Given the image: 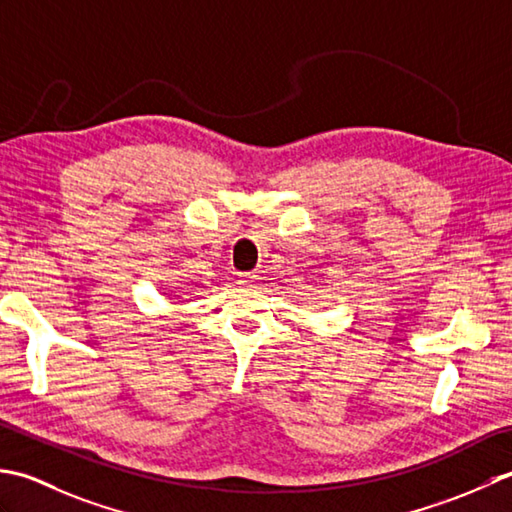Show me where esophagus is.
I'll use <instances>...</instances> for the list:
<instances>
[{
	"label": "esophagus",
	"instance_id": "1",
	"mask_svg": "<svg viewBox=\"0 0 512 512\" xmlns=\"http://www.w3.org/2000/svg\"><path fill=\"white\" fill-rule=\"evenodd\" d=\"M238 283L245 285V287H254L258 283V276L252 274V271H247V274H241V278H238Z\"/></svg>",
	"mask_w": 512,
	"mask_h": 512
}]
</instances>
